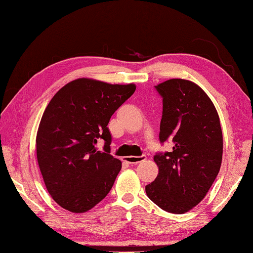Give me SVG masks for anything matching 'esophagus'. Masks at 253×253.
I'll list each match as a JSON object with an SVG mask.
<instances>
[{
    "label": "esophagus",
    "instance_id": "34e87169",
    "mask_svg": "<svg viewBox=\"0 0 253 253\" xmlns=\"http://www.w3.org/2000/svg\"><path fill=\"white\" fill-rule=\"evenodd\" d=\"M126 162L130 163V164H137L143 162L146 160V156H140V157H126Z\"/></svg>",
    "mask_w": 253,
    "mask_h": 253
}]
</instances>
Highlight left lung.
Here are the masks:
<instances>
[{
    "instance_id": "left-lung-1",
    "label": "left lung",
    "mask_w": 253,
    "mask_h": 253,
    "mask_svg": "<svg viewBox=\"0 0 253 253\" xmlns=\"http://www.w3.org/2000/svg\"><path fill=\"white\" fill-rule=\"evenodd\" d=\"M155 88L163 102L160 143L169 139L173 149L153 157L159 174L146 193L163 211L183 213L205 198L220 170V119L211 98L192 82L169 79Z\"/></svg>"
}]
</instances>
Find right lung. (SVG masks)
I'll use <instances>...</instances> for the list:
<instances>
[{
  "label": "right lung",
  "instance_id": "obj_1",
  "mask_svg": "<svg viewBox=\"0 0 253 253\" xmlns=\"http://www.w3.org/2000/svg\"><path fill=\"white\" fill-rule=\"evenodd\" d=\"M135 84L79 78L49 102L36 136V155L49 194L72 212H84L113 188L121 161L110 155V117L135 92ZM106 141L104 152L95 148Z\"/></svg>",
  "mask_w": 253,
  "mask_h": 253
}]
</instances>
